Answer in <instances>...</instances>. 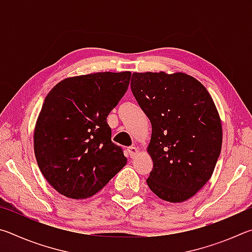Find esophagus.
I'll return each instance as SVG.
<instances>
[{"instance_id": "obj_1", "label": "esophagus", "mask_w": 252, "mask_h": 252, "mask_svg": "<svg viewBox=\"0 0 252 252\" xmlns=\"http://www.w3.org/2000/svg\"><path fill=\"white\" fill-rule=\"evenodd\" d=\"M127 152H129L130 158H134V157H136V155H138L139 150L135 147H129L127 148Z\"/></svg>"}]
</instances>
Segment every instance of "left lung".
Here are the masks:
<instances>
[{
	"label": "left lung",
	"instance_id": "8db88e82",
	"mask_svg": "<svg viewBox=\"0 0 252 252\" xmlns=\"http://www.w3.org/2000/svg\"><path fill=\"white\" fill-rule=\"evenodd\" d=\"M131 90L152 126L148 186L165 201H186L209 181L220 156L222 126L215 102L181 72H135Z\"/></svg>",
	"mask_w": 252,
	"mask_h": 252
}]
</instances>
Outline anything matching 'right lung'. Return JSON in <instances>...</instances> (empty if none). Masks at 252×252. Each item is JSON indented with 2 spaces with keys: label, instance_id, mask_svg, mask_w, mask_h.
I'll list each match as a JSON object with an SVG mask.
<instances>
[{
  "label": "right lung",
  "instance_id": "right-lung-1",
  "mask_svg": "<svg viewBox=\"0 0 252 252\" xmlns=\"http://www.w3.org/2000/svg\"><path fill=\"white\" fill-rule=\"evenodd\" d=\"M131 72H99L67 78L46 95L34 130L42 174L59 193L87 199L126 164L111 141L109 113L127 90Z\"/></svg>",
  "mask_w": 252,
  "mask_h": 252
}]
</instances>
